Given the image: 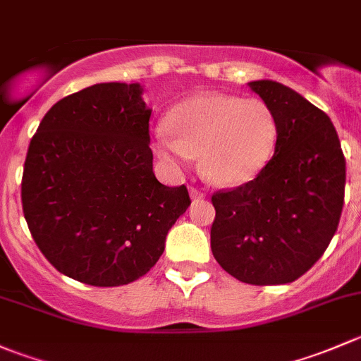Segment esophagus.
Listing matches in <instances>:
<instances>
[{"label":"esophagus","instance_id":"34e87169","mask_svg":"<svg viewBox=\"0 0 361 361\" xmlns=\"http://www.w3.org/2000/svg\"><path fill=\"white\" fill-rule=\"evenodd\" d=\"M189 196H191V200L196 202V200H202L205 195H203V191H200L198 188H189Z\"/></svg>","mask_w":361,"mask_h":361}]
</instances>
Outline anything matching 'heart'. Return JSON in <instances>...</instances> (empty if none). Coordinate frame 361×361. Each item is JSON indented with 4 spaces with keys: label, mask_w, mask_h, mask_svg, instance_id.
<instances>
[{
    "label": "heart",
    "mask_w": 361,
    "mask_h": 361,
    "mask_svg": "<svg viewBox=\"0 0 361 361\" xmlns=\"http://www.w3.org/2000/svg\"><path fill=\"white\" fill-rule=\"evenodd\" d=\"M280 125L262 99L200 94L182 100L156 132L154 151L179 172L202 158L208 180L241 185L259 176L276 151Z\"/></svg>",
    "instance_id": "obj_1"
}]
</instances>
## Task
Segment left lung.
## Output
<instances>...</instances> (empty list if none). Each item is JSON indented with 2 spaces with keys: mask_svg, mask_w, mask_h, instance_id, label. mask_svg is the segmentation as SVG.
Listing matches in <instances>:
<instances>
[{
  "mask_svg": "<svg viewBox=\"0 0 361 361\" xmlns=\"http://www.w3.org/2000/svg\"><path fill=\"white\" fill-rule=\"evenodd\" d=\"M248 87L274 111L276 151L254 180L212 196V254L243 283L283 285L323 255L339 226L346 159L330 118L273 80Z\"/></svg>",
  "mask_w": 361,
  "mask_h": 361,
  "instance_id": "1",
  "label": "left lung"
}]
</instances>
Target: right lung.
I'll return each instance as SVG.
<instances>
[{
  "mask_svg": "<svg viewBox=\"0 0 361 361\" xmlns=\"http://www.w3.org/2000/svg\"><path fill=\"white\" fill-rule=\"evenodd\" d=\"M140 83H97L44 114L29 144L22 208L48 262L94 287L144 276L191 205L156 179Z\"/></svg>",
  "mask_w": 361,
  "mask_h": 361,
  "instance_id": "add662e5",
  "label": "right lung"
}]
</instances>
